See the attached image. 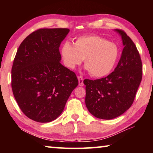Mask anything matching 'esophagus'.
Instances as JSON below:
<instances>
[{"instance_id":"esophagus-1","label":"esophagus","mask_w":153,"mask_h":153,"mask_svg":"<svg viewBox=\"0 0 153 153\" xmlns=\"http://www.w3.org/2000/svg\"><path fill=\"white\" fill-rule=\"evenodd\" d=\"M78 81H79V86H84V82H83V80H84V78L82 76H78Z\"/></svg>"}]
</instances>
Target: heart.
Segmentation results:
<instances>
[{
    "mask_svg": "<svg viewBox=\"0 0 153 153\" xmlns=\"http://www.w3.org/2000/svg\"><path fill=\"white\" fill-rule=\"evenodd\" d=\"M61 55L64 65L68 68L74 69L84 59L90 76L102 77L107 76L115 66L120 49L116 44L99 36H82L76 38L74 45L65 42Z\"/></svg>",
    "mask_w": 153,
    "mask_h": 153,
    "instance_id": "obj_1",
    "label": "heart"
}]
</instances>
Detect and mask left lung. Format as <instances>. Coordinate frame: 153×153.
Here are the masks:
<instances>
[{
    "instance_id": "left-lung-1",
    "label": "left lung",
    "mask_w": 153,
    "mask_h": 153,
    "mask_svg": "<svg viewBox=\"0 0 153 153\" xmlns=\"http://www.w3.org/2000/svg\"><path fill=\"white\" fill-rule=\"evenodd\" d=\"M115 31L124 46L117 67L107 77L84 81L88 110L102 120L117 117L131 107L142 77V61L135 44L124 31Z\"/></svg>"
}]
</instances>
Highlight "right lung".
Masks as SVG:
<instances>
[{"label":"right lung","mask_w":153,"mask_h":153,"mask_svg":"<svg viewBox=\"0 0 153 153\" xmlns=\"http://www.w3.org/2000/svg\"><path fill=\"white\" fill-rule=\"evenodd\" d=\"M69 30L43 28L21 43L11 69V87L20 109L28 118L56 120L78 85L76 74L61 65L59 46Z\"/></svg>","instance_id":"right-lung-1"}]
</instances>
